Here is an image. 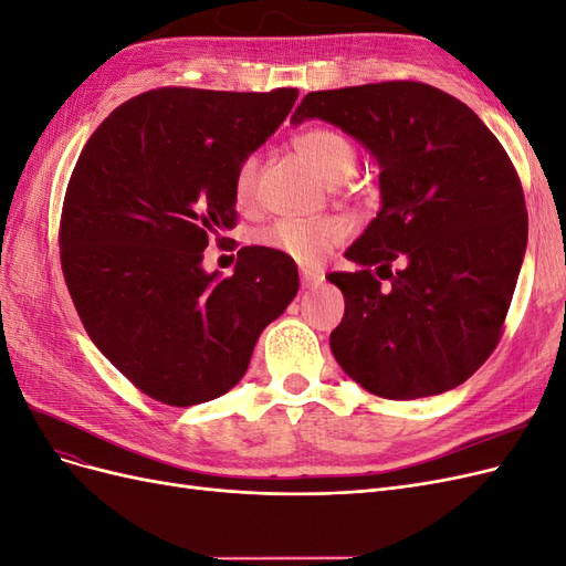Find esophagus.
Masks as SVG:
<instances>
[{"label": "esophagus", "mask_w": 566, "mask_h": 566, "mask_svg": "<svg viewBox=\"0 0 566 566\" xmlns=\"http://www.w3.org/2000/svg\"><path fill=\"white\" fill-rule=\"evenodd\" d=\"M300 279L304 287H318L323 283V271L318 269H302L300 271Z\"/></svg>", "instance_id": "esophagus-1"}]
</instances>
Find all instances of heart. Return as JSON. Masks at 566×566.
I'll list each match as a JSON object with an SVG mask.
<instances>
[{"instance_id": "1", "label": "heart", "mask_w": 566, "mask_h": 566, "mask_svg": "<svg viewBox=\"0 0 566 566\" xmlns=\"http://www.w3.org/2000/svg\"><path fill=\"white\" fill-rule=\"evenodd\" d=\"M297 156L310 165L325 184H342L349 179L358 163V153L347 134L331 127H312L295 136ZM256 181H260V158L248 156L235 167L233 198L238 208L250 210L256 200ZM349 235L345 219H281L256 233V243L273 250L297 264L314 266L323 256L337 248Z\"/></svg>"}]
</instances>
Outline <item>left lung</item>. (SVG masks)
I'll return each instance as SVG.
<instances>
[{
    "instance_id": "1",
    "label": "left lung",
    "mask_w": 566,
    "mask_h": 566,
    "mask_svg": "<svg viewBox=\"0 0 566 566\" xmlns=\"http://www.w3.org/2000/svg\"><path fill=\"white\" fill-rule=\"evenodd\" d=\"M312 117L380 165L382 208L345 252L361 269L328 273L345 295L331 333L337 364L394 401L462 385L499 345L526 250L524 193L505 148L472 108L422 82L312 92L290 123Z\"/></svg>"
}]
</instances>
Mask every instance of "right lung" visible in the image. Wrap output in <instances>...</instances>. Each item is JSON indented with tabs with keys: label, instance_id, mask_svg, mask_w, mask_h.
<instances>
[{
	"label": "right lung",
	"instance_id": "right-lung-1",
	"mask_svg": "<svg viewBox=\"0 0 566 566\" xmlns=\"http://www.w3.org/2000/svg\"><path fill=\"white\" fill-rule=\"evenodd\" d=\"M269 94L165 87L117 106L82 148L61 212V269L98 352L150 399L212 401L243 378L297 266L241 248L233 276L202 250L235 227V167L293 111Z\"/></svg>",
	"mask_w": 566,
	"mask_h": 566
}]
</instances>
